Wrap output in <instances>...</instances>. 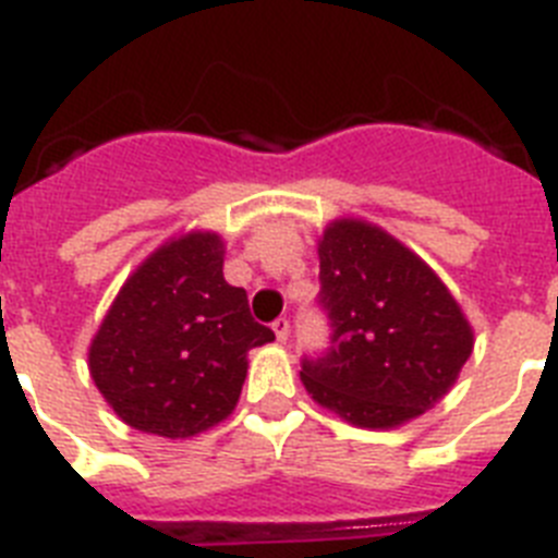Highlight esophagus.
<instances>
[{"label":"esophagus","mask_w":558,"mask_h":558,"mask_svg":"<svg viewBox=\"0 0 558 558\" xmlns=\"http://www.w3.org/2000/svg\"><path fill=\"white\" fill-rule=\"evenodd\" d=\"M272 331H275V337L280 339V342H286V337H289V319H286V317L275 319Z\"/></svg>","instance_id":"34e87169"}]
</instances>
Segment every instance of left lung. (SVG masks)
<instances>
[{
	"mask_svg": "<svg viewBox=\"0 0 558 558\" xmlns=\"http://www.w3.org/2000/svg\"><path fill=\"white\" fill-rule=\"evenodd\" d=\"M317 252V306L331 333L300 362L312 399L367 429L444 399L472 353V328L438 275L365 221H333Z\"/></svg>",
	"mask_w": 558,
	"mask_h": 558,
	"instance_id": "left-lung-1",
	"label": "left lung"
}]
</instances>
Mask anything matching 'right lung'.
Segmentation results:
<instances>
[{
    "label": "right lung",
    "mask_w": 558,
    "mask_h": 558,
    "mask_svg": "<svg viewBox=\"0 0 558 558\" xmlns=\"http://www.w3.org/2000/svg\"><path fill=\"white\" fill-rule=\"evenodd\" d=\"M221 266L225 244L213 232L159 246L92 339V379L134 429L191 438L219 424L241 396L246 353L275 339Z\"/></svg>",
    "instance_id": "add662e5"
}]
</instances>
